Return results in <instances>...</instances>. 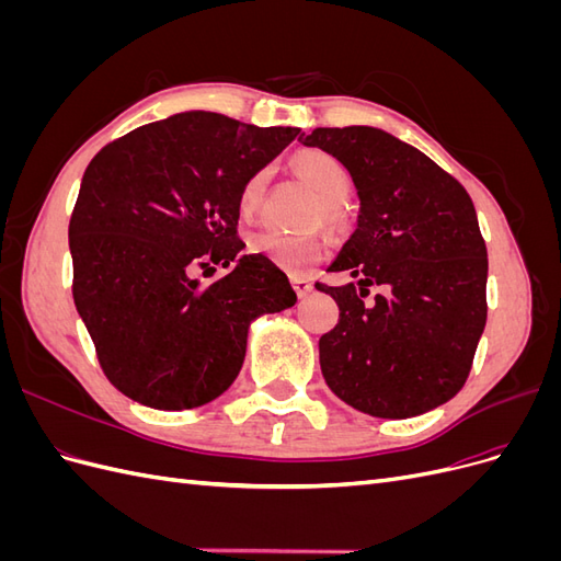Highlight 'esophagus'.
<instances>
[{"instance_id":"34e87169","label":"esophagus","mask_w":561,"mask_h":561,"mask_svg":"<svg viewBox=\"0 0 561 561\" xmlns=\"http://www.w3.org/2000/svg\"><path fill=\"white\" fill-rule=\"evenodd\" d=\"M290 283H293V287H295V293H297L299 299H304V297H307V295L313 290V285H311L307 278H293Z\"/></svg>"}]
</instances>
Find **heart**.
<instances>
[{
	"label": "heart",
	"instance_id": "b5f03b06",
	"mask_svg": "<svg viewBox=\"0 0 561 561\" xmlns=\"http://www.w3.org/2000/svg\"><path fill=\"white\" fill-rule=\"evenodd\" d=\"M297 175L307 182L320 201L322 222L330 229H339L344 225V201L351 196L353 178L348 168L332 157L330 151L307 149L299 151L293 161ZM266 190V171H257L248 178L239 194V210L250 217L260 208L262 196ZM252 254H264L268 262H274L278 268L290 271V274H301L311 268L322 257V245L316 236H290L276 229H260L250 236L248 243Z\"/></svg>",
	"mask_w": 561,
	"mask_h": 561
}]
</instances>
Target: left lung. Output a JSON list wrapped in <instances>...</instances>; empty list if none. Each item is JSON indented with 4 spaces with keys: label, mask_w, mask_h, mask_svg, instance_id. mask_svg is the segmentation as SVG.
<instances>
[{
    "label": "left lung",
    "mask_w": 561,
    "mask_h": 561,
    "mask_svg": "<svg viewBox=\"0 0 561 561\" xmlns=\"http://www.w3.org/2000/svg\"><path fill=\"white\" fill-rule=\"evenodd\" d=\"M299 140L342 161L360 198L358 229L330 266L358 285L316 283L339 307L318 344L322 377L369 416L431 412L463 388L486 322L489 262L472 201L386 130L316 128ZM369 284L385 295L365 305Z\"/></svg>",
    "instance_id": "1"
}]
</instances>
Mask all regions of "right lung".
<instances>
[{"instance_id":"obj_1","label":"right lung","mask_w":561,"mask_h":561,"mask_svg":"<svg viewBox=\"0 0 561 561\" xmlns=\"http://www.w3.org/2000/svg\"><path fill=\"white\" fill-rule=\"evenodd\" d=\"M299 128H260L215 112H182L103 147L81 180L70 219L75 307L105 377L154 410H192L239 377L248 328L295 307L297 295L264 254H243L227 277L239 194Z\"/></svg>"}]
</instances>
